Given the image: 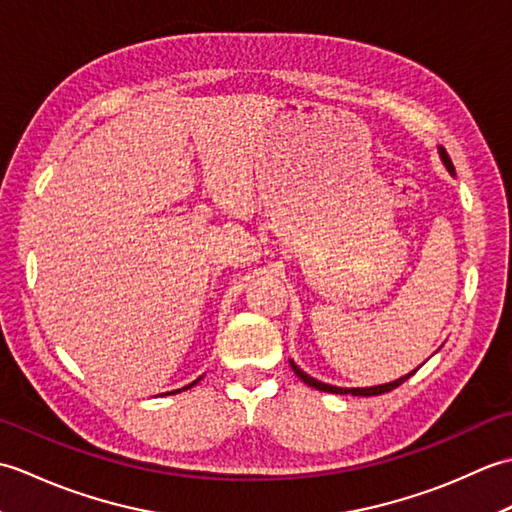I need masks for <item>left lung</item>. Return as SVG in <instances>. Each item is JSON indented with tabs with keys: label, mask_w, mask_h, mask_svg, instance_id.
I'll return each mask as SVG.
<instances>
[{
	"label": "left lung",
	"mask_w": 512,
	"mask_h": 512,
	"mask_svg": "<svg viewBox=\"0 0 512 512\" xmlns=\"http://www.w3.org/2000/svg\"><path fill=\"white\" fill-rule=\"evenodd\" d=\"M440 158H442V162H444V167L449 169V173H455V169H453V162H451V158H449L447 151H444L442 147H440ZM290 367L295 369V374L303 380V383L310 385V387H314V389H319V391H330V394H352V396H380V394H387V391L396 389L398 385L405 383L407 378H411V376H413V372H411V374L402 376V378L394 380V383H387V385H376V387H367V389H361V387H356V389H347V387H332V385H325V383H321V380L308 376L306 372H301V369H299L295 363H292V361H290Z\"/></svg>",
	"instance_id": "8db88e82"
}]
</instances>
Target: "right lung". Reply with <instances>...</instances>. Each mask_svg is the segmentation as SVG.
<instances>
[{
  "mask_svg": "<svg viewBox=\"0 0 512 512\" xmlns=\"http://www.w3.org/2000/svg\"><path fill=\"white\" fill-rule=\"evenodd\" d=\"M200 380V378H198ZM198 380H193V383L191 385H187V387H182V389H191L195 383H198ZM182 389H176V391H182ZM176 391H171V394H176Z\"/></svg>",
  "mask_w": 512,
  "mask_h": 512,
  "instance_id": "add662e5",
  "label": "right lung"
}]
</instances>
